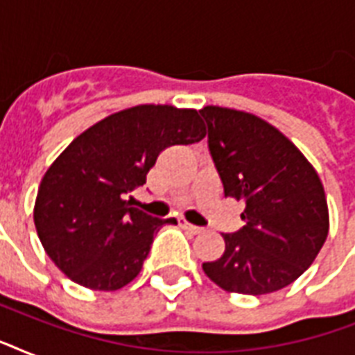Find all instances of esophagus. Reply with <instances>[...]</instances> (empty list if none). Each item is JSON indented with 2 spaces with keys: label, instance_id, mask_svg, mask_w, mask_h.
I'll return each instance as SVG.
<instances>
[{
  "label": "esophagus",
  "instance_id": "1",
  "mask_svg": "<svg viewBox=\"0 0 355 355\" xmlns=\"http://www.w3.org/2000/svg\"><path fill=\"white\" fill-rule=\"evenodd\" d=\"M182 227L186 228L188 232H191V234H200V232H202V228H200V227H193V225H189V223H186V221L182 223Z\"/></svg>",
  "mask_w": 355,
  "mask_h": 355
}]
</instances>
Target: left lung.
<instances>
[{
  "mask_svg": "<svg viewBox=\"0 0 355 355\" xmlns=\"http://www.w3.org/2000/svg\"><path fill=\"white\" fill-rule=\"evenodd\" d=\"M199 112L225 195L245 202V227L223 234L225 252L202 270L228 293L278 291L313 263L328 237L322 182L297 145L265 119L214 105Z\"/></svg>",
  "mask_w": 355,
  "mask_h": 355,
  "instance_id": "8db88e82",
  "label": "left lung"
}]
</instances>
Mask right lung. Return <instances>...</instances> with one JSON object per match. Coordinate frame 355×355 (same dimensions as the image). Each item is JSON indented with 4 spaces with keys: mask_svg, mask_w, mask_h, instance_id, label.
Returning a JSON list of instances; mask_svg holds the SVG:
<instances>
[{
    "mask_svg": "<svg viewBox=\"0 0 355 355\" xmlns=\"http://www.w3.org/2000/svg\"><path fill=\"white\" fill-rule=\"evenodd\" d=\"M206 136L193 108L138 105L79 134L42 178L35 227L42 247L69 280L92 291H118L144 267L156 219L128 205L162 150Z\"/></svg>",
    "mask_w": 355,
    "mask_h": 355,
    "instance_id": "1",
    "label": "right lung"
}]
</instances>
